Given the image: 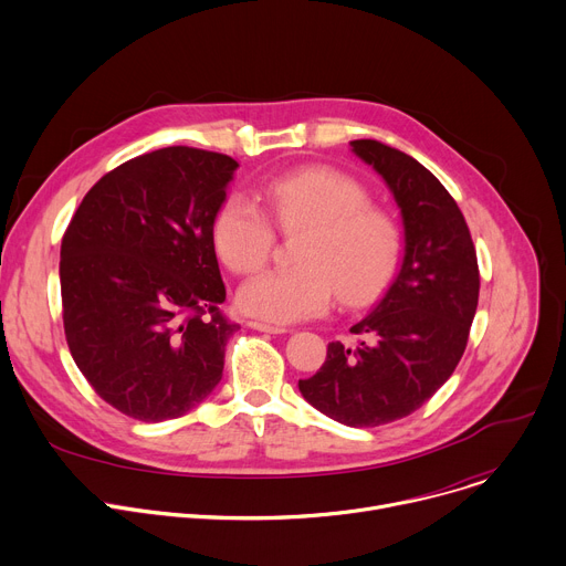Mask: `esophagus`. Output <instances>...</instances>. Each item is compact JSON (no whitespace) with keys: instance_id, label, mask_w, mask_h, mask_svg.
Returning <instances> with one entry per match:
<instances>
[{"instance_id":"1","label":"esophagus","mask_w":566,"mask_h":566,"mask_svg":"<svg viewBox=\"0 0 566 566\" xmlns=\"http://www.w3.org/2000/svg\"><path fill=\"white\" fill-rule=\"evenodd\" d=\"M247 326L254 328V331H261V333H272V335L287 333L283 326H272V324H263V322H247Z\"/></svg>"}]
</instances>
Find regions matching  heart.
Segmentation results:
<instances>
[{
    "label": "heart",
    "instance_id": "obj_1",
    "mask_svg": "<svg viewBox=\"0 0 566 566\" xmlns=\"http://www.w3.org/2000/svg\"><path fill=\"white\" fill-rule=\"evenodd\" d=\"M261 200L229 193L213 218V244L233 274L261 270L274 251L276 229L305 231L292 270H270L238 290V307L270 324L319 317L335 292L348 305L378 296L391 279L400 233L394 220L368 205L366 188L324 166L301 168L272 179Z\"/></svg>",
    "mask_w": 566,
    "mask_h": 566
}]
</instances>
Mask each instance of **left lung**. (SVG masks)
Listing matches in <instances>:
<instances>
[{
  "mask_svg": "<svg viewBox=\"0 0 566 566\" xmlns=\"http://www.w3.org/2000/svg\"><path fill=\"white\" fill-rule=\"evenodd\" d=\"M353 153L380 172L405 224V259L373 312L350 328L357 346L328 344L301 396L348 427H378L420 409L454 373L479 303L476 251L465 218L422 164L373 139Z\"/></svg>",
  "mask_w": 566,
  "mask_h": 566,
  "instance_id": "8db88e82",
  "label": "left lung"
}]
</instances>
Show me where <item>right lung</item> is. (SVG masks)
I'll use <instances>...</instances> for the list:
<instances>
[{"mask_svg":"<svg viewBox=\"0 0 566 566\" xmlns=\"http://www.w3.org/2000/svg\"><path fill=\"white\" fill-rule=\"evenodd\" d=\"M238 161L170 146L103 175L60 247L62 324L92 389L120 413L161 422L220 382L240 328L227 296L213 218Z\"/></svg>","mask_w":566,"mask_h":566,"instance_id":"1","label":"right lung"}]
</instances>
